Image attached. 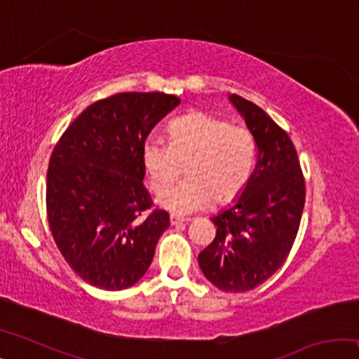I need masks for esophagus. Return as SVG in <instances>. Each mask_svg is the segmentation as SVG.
Returning a JSON list of instances; mask_svg holds the SVG:
<instances>
[{
	"label": "esophagus",
	"instance_id": "34e87169",
	"mask_svg": "<svg viewBox=\"0 0 359 359\" xmlns=\"http://www.w3.org/2000/svg\"><path fill=\"white\" fill-rule=\"evenodd\" d=\"M190 220V218H182V217H177V215H171L169 217V222H171V226H179V224L185 223Z\"/></svg>",
	"mask_w": 359,
	"mask_h": 359
}]
</instances>
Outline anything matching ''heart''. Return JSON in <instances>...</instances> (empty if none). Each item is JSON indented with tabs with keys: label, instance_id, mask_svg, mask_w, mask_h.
Listing matches in <instances>:
<instances>
[{
	"label": "heart",
	"instance_id": "heart-1",
	"mask_svg": "<svg viewBox=\"0 0 359 359\" xmlns=\"http://www.w3.org/2000/svg\"><path fill=\"white\" fill-rule=\"evenodd\" d=\"M189 177L158 198V205L187 215L228 203L244 191L257 165L250 130L205 112H190L168 125V144L151 141L142 149V166L155 193H163L183 172Z\"/></svg>",
	"mask_w": 359,
	"mask_h": 359
}]
</instances>
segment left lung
Wrapping results in <instances>:
<instances>
[{
  "label": "left lung",
  "instance_id": "obj_1",
  "mask_svg": "<svg viewBox=\"0 0 359 359\" xmlns=\"http://www.w3.org/2000/svg\"><path fill=\"white\" fill-rule=\"evenodd\" d=\"M229 101L257 142V166L241 196L210 218L217 234L198 263L217 288L242 293L267 280L287 259L299 229L306 184L287 133L252 101L239 95Z\"/></svg>",
  "mask_w": 359,
  "mask_h": 359
}]
</instances>
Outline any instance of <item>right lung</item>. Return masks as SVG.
Masks as SVG:
<instances>
[{"instance_id": "1", "label": "right lung", "mask_w": 359, "mask_h": 359, "mask_svg": "<svg viewBox=\"0 0 359 359\" xmlns=\"http://www.w3.org/2000/svg\"><path fill=\"white\" fill-rule=\"evenodd\" d=\"M179 102L160 92L100 100L72 121L52 151L48 226L66 263L93 287H133L169 226L168 212L151 210L142 184V149L154 126Z\"/></svg>"}]
</instances>
